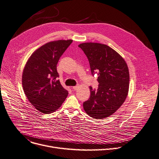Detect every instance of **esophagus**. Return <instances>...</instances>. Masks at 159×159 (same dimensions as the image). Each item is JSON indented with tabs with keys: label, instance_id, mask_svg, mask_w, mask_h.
Returning a JSON list of instances; mask_svg holds the SVG:
<instances>
[{
	"label": "esophagus",
	"instance_id": "obj_1",
	"mask_svg": "<svg viewBox=\"0 0 159 159\" xmlns=\"http://www.w3.org/2000/svg\"><path fill=\"white\" fill-rule=\"evenodd\" d=\"M78 88H79L78 86H74V87H73V89L74 90H77Z\"/></svg>",
	"mask_w": 159,
	"mask_h": 159
}]
</instances>
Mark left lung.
<instances>
[{"mask_svg":"<svg viewBox=\"0 0 159 159\" xmlns=\"http://www.w3.org/2000/svg\"><path fill=\"white\" fill-rule=\"evenodd\" d=\"M89 62L93 75H98V88L89 87V99L84 102L83 107L90 117L103 119L116 111L127 96L129 72L123 57L106 44L94 42L79 45Z\"/></svg>","mask_w":159,"mask_h":159,"instance_id":"obj_1","label":"left lung"}]
</instances>
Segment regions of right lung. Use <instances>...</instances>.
Masks as SVG:
<instances>
[{"label":"right lung","mask_w":159,"mask_h":159,"mask_svg":"<svg viewBox=\"0 0 159 159\" xmlns=\"http://www.w3.org/2000/svg\"><path fill=\"white\" fill-rule=\"evenodd\" d=\"M73 42L58 40L49 42L35 51L23 71L22 85L30 103L40 112L50 113L59 109L68 92L57 78V64Z\"/></svg>","instance_id":"right-lung-1"}]
</instances>
